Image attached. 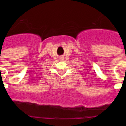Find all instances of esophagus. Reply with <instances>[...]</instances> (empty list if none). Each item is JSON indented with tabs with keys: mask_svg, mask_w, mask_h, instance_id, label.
Masks as SVG:
<instances>
[{
	"mask_svg": "<svg viewBox=\"0 0 126 126\" xmlns=\"http://www.w3.org/2000/svg\"><path fill=\"white\" fill-rule=\"evenodd\" d=\"M64 58L63 57H60V61H64Z\"/></svg>",
	"mask_w": 126,
	"mask_h": 126,
	"instance_id": "34e87169",
	"label": "esophagus"
}]
</instances>
